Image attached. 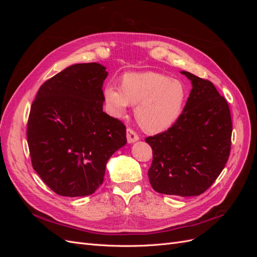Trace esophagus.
<instances>
[{"mask_svg":"<svg viewBox=\"0 0 257 257\" xmlns=\"http://www.w3.org/2000/svg\"><path fill=\"white\" fill-rule=\"evenodd\" d=\"M126 138H127L128 144H133V143L139 141V136L136 134V132L132 128L126 130Z\"/></svg>","mask_w":257,"mask_h":257,"instance_id":"1","label":"esophagus"}]
</instances>
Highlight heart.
Instances as JSON below:
<instances>
[{"label":"heart","mask_w":257,"mask_h":257,"mask_svg":"<svg viewBox=\"0 0 257 257\" xmlns=\"http://www.w3.org/2000/svg\"><path fill=\"white\" fill-rule=\"evenodd\" d=\"M186 91L183 83L155 72L130 73L122 77L121 87L107 83L103 89L106 109L120 118L135 105V118L150 133H161L172 127L180 116Z\"/></svg>","instance_id":"b5f03b06"}]
</instances>
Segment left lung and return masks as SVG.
Returning <instances> with one entry per match:
<instances>
[{
	"instance_id": "8db88e82",
	"label": "left lung",
	"mask_w": 257,
	"mask_h": 257,
	"mask_svg": "<svg viewBox=\"0 0 257 257\" xmlns=\"http://www.w3.org/2000/svg\"><path fill=\"white\" fill-rule=\"evenodd\" d=\"M192 90L172 127L146 138L153 161L148 170L154 191L198 196L219 177L228 160L232 124L229 107L212 82L182 71Z\"/></svg>"
}]
</instances>
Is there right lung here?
<instances>
[{
    "label": "right lung",
    "mask_w": 257,
    "mask_h": 257,
    "mask_svg": "<svg viewBox=\"0 0 257 257\" xmlns=\"http://www.w3.org/2000/svg\"><path fill=\"white\" fill-rule=\"evenodd\" d=\"M107 76L102 64L71 65L42 84L31 106V161L61 196L94 193L104 181L108 160L126 144L124 124L103 111Z\"/></svg>",
    "instance_id": "1"
}]
</instances>
